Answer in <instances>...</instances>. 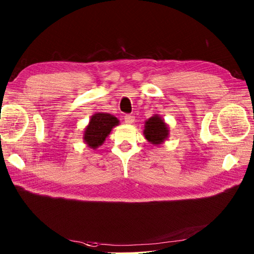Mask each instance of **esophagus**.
<instances>
[{"label":"esophagus","instance_id":"esophagus-1","mask_svg":"<svg viewBox=\"0 0 254 254\" xmlns=\"http://www.w3.org/2000/svg\"><path fill=\"white\" fill-rule=\"evenodd\" d=\"M134 120H135V119H134V116H132V115H126V116H124V121H126V123H127V124L133 123Z\"/></svg>","mask_w":254,"mask_h":254}]
</instances>
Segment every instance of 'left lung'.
<instances>
[{"label":"left lung","instance_id":"1","mask_svg":"<svg viewBox=\"0 0 254 254\" xmlns=\"http://www.w3.org/2000/svg\"><path fill=\"white\" fill-rule=\"evenodd\" d=\"M169 135L168 126L159 116L155 115L145 122L144 136L154 145H159L165 142Z\"/></svg>","mask_w":254,"mask_h":254}]
</instances>
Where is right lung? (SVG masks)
Segmentation results:
<instances>
[{
    "mask_svg": "<svg viewBox=\"0 0 254 254\" xmlns=\"http://www.w3.org/2000/svg\"><path fill=\"white\" fill-rule=\"evenodd\" d=\"M119 124V120L109 113L98 112L91 116L88 126L84 132V142L90 148L96 149L106 141L113 127Z\"/></svg>",
    "mask_w": 254,
    "mask_h": 254,
    "instance_id": "1",
    "label": "right lung"
}]
</instances>
